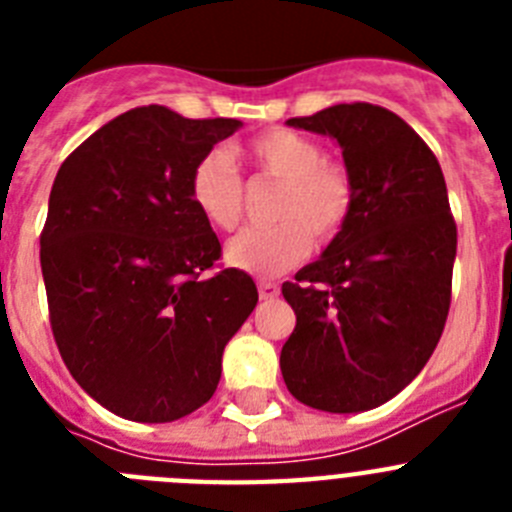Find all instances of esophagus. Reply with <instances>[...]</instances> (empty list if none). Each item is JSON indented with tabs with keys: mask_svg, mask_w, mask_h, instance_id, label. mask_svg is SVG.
Wrapping results in <instances>:
<instances>
[{
	"mask_svg": "<svg viewBox=\"0 0 512 512\" xmlns=\"http://www.w3.org/2000/svg\"><path fill=\"white\" fill-rule=\"evenodd\" d=\"M277 295H279V284L259 282V297H261V300H274Z\"/></svg>",
	"mask_w": 512,
	"mask_h": 512,
	"instance_id": "obj_1",
	"label": "esophagus"
}]
</instances>
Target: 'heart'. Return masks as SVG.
I'll use <instances>...</instances> for the list:
<instances>
[{
    "mask_svg": "<svg viewBox=\"0 0 512 512\" xmlns=\"http://www.w3.org/2000/svg\"><path fill=\"white\" fill-rule=\"evenodd\" d=\"M259 174L282 182L274 205L279 223L246 228L230 238L225 261L253 277H274L307 259L312 238L330 243L346 228L354 210V182L338 161L325 158L318 140L274 128L248 143ZM243 176L228 148L202 153L189 176V200L207 225L230 230L243 212Z\"/></svg>",
    "mask_w": 512,
    "mask_h": 512,
    "instance_id": "b5f03b06",
    "label": "heart"
}]
</instances>
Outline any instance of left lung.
I'll return each mask as SVG.
<instances>
[{
	"mask_svg": "<svg viewBox=\"0 0 512 512\" xmlns=\"http://www.w3.org/2000/svg\"><path fill=\"white\" fill-rule=\"evenodd\" d=\"M289 125L338 140L354 182L346 228L282 284L297 325L287 390L325 413L392 400L431 359L451 305L456 223L438 158L379 104H333Z\"/></svg>",
	"mask_w": 512,
	"mask_h": 512,
	"instance_id": "1",
	"label": "left lung"
}]
</instances>
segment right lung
Instances as JSON below:
<instances>
[{
	"mask_svg": "<svg viewBox=\"0 0 512 512\" xmlns=\"http://www.w3.org/2000/svg\"><path fill=\"white\" fill-rule=\"evenodd\" d=\"M233 117L148 104L115 117L61 164L40 233L51 330L81 390L120 418L171 423L217 390L223 348L259 302L189 200L202 153Z\"/></svg>",
	"mask_w": 512,
	"mask_h": 512,
	"instance_id": "obj_1",
	"label": "right lung"
}]
</instances>
